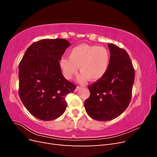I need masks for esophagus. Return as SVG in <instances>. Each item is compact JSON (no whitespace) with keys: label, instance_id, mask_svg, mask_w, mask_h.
<instances>
[{"label":"esophagus","instance_id":"1","mask_svg":"<svg viewBox=\"0 0 157 157\" xmlns=\"http://www.w3.org/2000/svg\"><path fill=\"white\" fill-rule=\"evenodd\" d=\"M81 88H82V87H81V86H77V88H76V89L75 90V92H78V90H80Z\"/></svg>","mask_w":157,"mask_h":157}]
</instances>
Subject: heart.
<instances>
[{
	"label": "heart",
	"mask_w": 157,
	"mask_h": 157,
	"mask_svg": "<svg viewBox=\"0 0 157 157\" xmlns=\"http://www.w3.org/2000/svg\"><path fill=\"white\" fill-rule=\"evenodd\" d=\"M110 64L111 54L107 48L86 44L75 46L70 50L69 58L63 57L60 60V66L67 79L72 78L79 67L80 82L88 79L92 81L100 80L107 73Z\"/></svg>",
	"instance_id": "heart-1"
}]
</instances>
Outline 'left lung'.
<instances>
[{
	"label": "left lung",
	"mask_w": 157,
	"mask_h": 157,
	"mask_svg": "<svg viewBox=\"0 0 157 157\" xmlns=\"http://www.w3.org/2000/svg\"><path fill=\"white\" fill-rule=\"evenodd\" d=\"M111 64L100 80L88 86L90 96L84 102L88 115L99 121H111L121 115L131 100L135 71L126 50L109 44Z\"/></svg>",
	"instance_id": "obj_1"
}]
</instances>
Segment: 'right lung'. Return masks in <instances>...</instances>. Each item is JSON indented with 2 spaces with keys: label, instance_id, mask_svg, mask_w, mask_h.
Segmentation results:
<instances>
[{
  "label": "right lung",
  "instance_id": "add662e5",
  "mask_svg": "<svg viewBox=\"0 0 157 157\" xmlns=\"http://www.w3.org/2000/svg\"><path fill=\"white\" fill-rule=\"evenodd\" d=\"M69 41L42 39L29 46L19 65V96L23 105L36 118L54 120L65 111L66 95L75 84L61 73L59 61Z\"/></svg>",
  "mask_w": 157,
  "mask_h": 157
}]
</instances>
